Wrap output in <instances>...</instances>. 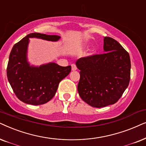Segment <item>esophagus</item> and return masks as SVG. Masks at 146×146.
Returning <instances> with one entry per match:
<instances>
[{
    "label": "esophagus",
    "instance_id": "obj_1",
    "mask_svg": "<svg viewBox=\"0 0 146 146\" xmlns=\"http://www.w3.org/2000/svg\"><path fill=\"white\" fill-rule=\"evenodd\" d=\"M77 69V68L76 65H75V64H72V65H71L72 71H76Z\"/></svg>",
    "mask_w": 146,
    "mask_h": 146
}]
</instances>
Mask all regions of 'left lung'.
Returning a JSON list of instances; mask_svg holds the SVG:
<instances>
[{
	"instance_id": "obj_1",
	"label": "left lung",
	"mask_w": 146,
	"mask_h": 146,
	"mask_svg": "<svg viewBox=\"0 0 146 146\" xmlns=\"http://www.w3.org/2000/svg\"><path fill=\"white\" fill-rule=\"evenodd\" d=\"M104 53L76 61L80 70L77 90L85 103L94 108L114 104L129 85L131 61L129 53L113 38L105 36Z\"/></svg>"
}]
</instances>
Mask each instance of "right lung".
I'll list each match as a JSON object with an SVG mask.
<instances>
[{"instance_id":"obj_1","label":"right lung","mask_w":146,"mask_h":146,"mask_svg":"<svg viewBox=\"0 0 146 146\" xmlns=\"http://www.w3.org/2000/svg\"><path fill=\"white\" fill-rule=\"evenodd\" d=\"M30 38L57 41L61 36L31 33L15 44L10 53L7 78L15 94L25 104L38 106L46 104L55 96L59 83L69 74L71 67H62L53 62L39 67L30 65L27 60Z\"/></svg>"}]
</instances>
